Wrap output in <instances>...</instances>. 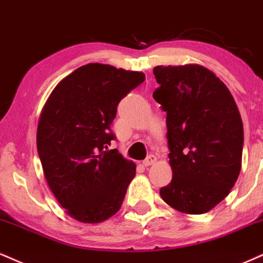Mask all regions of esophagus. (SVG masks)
Returning a JSON list of instances; mask_svg holds the SVG:
<instances>
[{
    "mask_svg": "<svg viewBox=\"0 0 263 263\" xmlns=\"http://www.w3.org/2000/svg\"><path fill=\"white\" fill-rule=\"evenodd\" d=\"M156 161H157V157L155 155H149L143 161V165L144 166H150V165H154V163H155Z\"/></svg>",
    "mask_w": 263,
    "mask_h": 263,
    "instance_id": "obj_1",
    "label": "esophagus"
}]
</instances>
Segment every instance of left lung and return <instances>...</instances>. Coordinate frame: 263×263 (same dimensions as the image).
<instances>
[{"mask_svg": "<svg viewBox=\"0 0 263 263\" xmlns=\"http://www.w3.org/2000/svg\"><path fill=\"white\" fill-rule=\"evenodd\" d=\"M154 98L167 112L172 180L163 202L183 214H203L223 200L239 177L243 125L239 108L213 71L198 64L156 66Z\"/></svg>", "mask_w": 263, "mask_h": 263, "instance_id": "8db88e82", "label": "left lung"}]
</instances>
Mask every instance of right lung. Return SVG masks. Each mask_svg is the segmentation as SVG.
I'll return each mask as SVG.
<instances>
[{"mask_svg":"<svg viewBox=\"0 0 263 263\" xmlns=\"http://www.w3.org/2000/svg\"><path fill=\"white\" fill-rule=\"evenodd\" d=\"M145 73L112 65H83L64 77L46 100L36 129L45 180L65 213L80 223L113 217L135 177V163L108 150L117 106Z\"/></svg>","mask_w":263,"mask_h":263,"instance_id":"add662e5","label":"right lung"}]
</instances>
